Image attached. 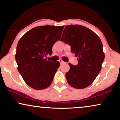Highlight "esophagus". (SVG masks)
Masks as SVG:
<instances>
[{
    "instance_id": "esophagus-1",
    "label": "esophagus",
    "mask_w": 120,
    "mask_h": 120,
    "mask_svg": "<svg viewBox=\"0 0 120 120\" xmlns=\"http://www.w3.org/2000/svg\"><path fill=\"white\" fill-rule=\"evenodd\" d=\"M59 62H60V63H65V62H64V61H63V60H62L61 59H60V60H59Z\"/></svg>"
}]
</instances>
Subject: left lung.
Wrapping results in <instances>:
<instances>
[{
  "instance_id": "left-lung-1",
  "label": "left lung",
  "mask_w": 120,
  "mask_h": 120,
  "mask_svg": "<svg viewBox=\"0 0 120 120\" xmlns=\"http://www.w3.org/2000/svg\"><path fill=\"white\" fill-rule=\"evenodd\" d=\"M60 40L68 44L78 57V65L69 63L70 70L65 74L69 85L77 89L90 86L101 71L105 57L99 37L88 28L76 24L65 26Z\"/></svg>"
}]
</instances>
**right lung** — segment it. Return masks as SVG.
Listing matches in <instances>:
<instances>
[{
	"instance_id": "obj_1",
	"label": "right lung",
	"mask_w": 120,
	"mask_h": 120,
	"mask_svg": "<svg viewBox=\"0 0 120 120\" xmlns=\"http://www.w3.org/2000/svg\"><path fill=\"white\" fill-rule=\"evenodd\" d=\"M63 28V26H38L19 39L15 55L17 69L30 87L43 90L51 84L60 64L45 57L51 55L53 45L60 39Z\"/></svg>"
}]
</instances>
